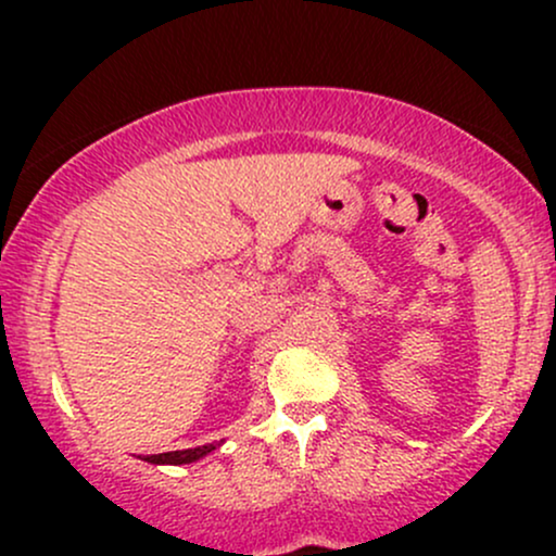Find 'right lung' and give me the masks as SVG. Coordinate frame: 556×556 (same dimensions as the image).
I'll use <instances>...</instances> for the list:
<instances>
[{
  "instance_id": "add662e5",
  "label": "right lung",
  "mask_w": 556,
  "mask_h": 556,
  "mask_svg": "<svg viewBox=\"0 0 556 556\" xmlns=\"http://www.w3.org/2000/svg\"><path fill=\"white\" fill-rule=\"evenodd\" d=\"M214 450V444H203V446H193V450H177V452H162V455H146L143 460L149 463H167V465H185V463H195L198 457L208 455Z\"/></svg>"
}]
</instances>
